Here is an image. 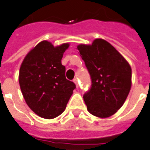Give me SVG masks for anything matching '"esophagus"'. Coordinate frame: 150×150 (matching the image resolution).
Listing matches in <instances>:
<instances>
[{
	"label": "esophagus",
	"mask_w": 150,
	"mask_h": 150,
	"mask_svg": "<svg viewBox=\"0 0 150 150\" xmlns=\"http://www.w3.org/2000/svg\"><path fill=\"white\" fill-rule=\"evenodd\" d=\"M73 81L75 83L76 88H78V82H77V79H76V78H75V79H74V81Z\"/></svg>",
	"instance_id": "esophagus-1"
}]
</instances>
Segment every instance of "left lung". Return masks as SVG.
I'll return each instance as SVG.
<instances>
[{"mask_svg": "<svg viewBox=\"0 0 150 150\" xmlns=\"http://www.w3.org/2000/svg\"><path fill=\"white\" fill-rule=\"evenodd\" d=\"M92 80L83 96L88 111L99 118L116 113L131 88V67L115 47L104 39L77 46Z\"/></svg>", "mask_w": 150, "mask_h": 150, "instance_id": "1", "label": "left lung"}]
</instances>
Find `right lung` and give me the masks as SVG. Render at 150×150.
Wrapping results in <instances>:
<instances>
[{"label":"right lung","mask_w":150,"mask_h":150,"mask_svg":"<svg viewBox=\"0 0 150 150\" xmlns=\"http://www.w3.org/2000/svg\"><path fill=\"white\" fill-rule=\"evenodd\" d=\"M69 47V43L54 47L50 42L42 41L29 51L20 66L19 83L23 98L42 118L60 115L76 88L74 82L66 78V67L62 65Z\"/></svg>","instance_id":"obj_1"}]
</instances>
